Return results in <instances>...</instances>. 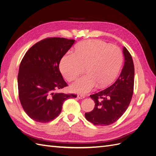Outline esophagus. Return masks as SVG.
Here are the masks:
<instances>
[{
	"mask_svg": "<svg viewBox=\"0 0 156 156\" xmlns=\"http://www.w3.org/2000/svg\"><path fill=\"white\" fill-rule=\"evenodd\" d=\"M77 98L80 100V99H83V98H85V96L82 95V94H78V95H77Z\"/></svg>",
	"mask_w": 156,
	"mask_h": 156,
	"instance_id": "obj_1",
	"label": "esophagus"
}]
</instances>
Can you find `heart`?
I'll return each instance as SVG.
<instances>
[{
  "instance_id": "1",
  "label": "heart",
  "mask_w": 156,
  "mask_h": 156,
  "mask_svg": "<svg viewBox=\"0 0 156 156\" xmlns=\"http://www.w3.org/2000/svg\"><path fill=\"white\" fill-rule=\"evenodd\" d=\"M122 54L116 46L92 40L84 41L75 48V53L68 52L60 60V69L64 77L72 81L86 67L87 75L71 85L74 92L87 94L95 88L105 87L118 75L122 64Z\"/></svg>"
}]
</instances>
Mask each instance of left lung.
<instances>
[{
  "label": "left lung",
  "mask_w": 156,
  "mask_h": 156,
  "mask_svg": "<svg viewBox=\"0 0 156 156\" xmlns=\"http://www.w3.org/2000/svg\"><path fill=\"white\" fill-rule=\"evenodd\" d=\"M124 64L120 75L111 86L90 95L95 103L94 109L86 112V119L95 126L115 123L123 115L133 93L134 65L127 49L123 47Z\"/></svg>",
  "instance_id": "left-lung-1"
}]
</instances>
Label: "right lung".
I'll return each instance as SVG.
<instances>
[{"label": "right lung", "mask_w": 156, "mask_h": 156, "mask_svg": "<svg viewBox=\"0 0 156 156\" xmlns=\"http://www.w3.org/2000/svg\"><path fill=\"white\" fill-rule=\"evenodd\" d=\"M75 40L49 37L37 42L22 59L17 77L19 97L31 119L41 123L53 120L64 102L77 96L58 92L67 87L59 70L63 56Z\"/></svg>", "instance_id": "1"}]
</instances>
